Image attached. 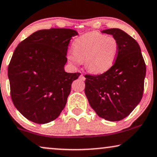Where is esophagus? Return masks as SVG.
I'll list each match as a JSON object with an SVG mask.
<instances>
[{
    "instance_id": "1",
    "label": "esophagus",
    "mask_w": 157,
    "mask_h": 157,
    "mask_svg": "<svg viewBox=\"0 0 157 157\" xmlns=\"http://www.w3.org/2000/svg\"><path fill=\"white\" fill-rule=\"evenodd\" d=\"M79 78L80 79H81V80H83V81H84L85 79H86V78L84 77V76H83V75H80V76H79Z\"/></svg>"
}]
</instances>
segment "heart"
Instances as JSON below:
<instances>
[{
	"mask_svg": "<svg viewBox=\"0 0 157 157\" xmlns=\"http://www.w3.org/2000/svg\"><path fill=\"white\" fill-rule=\"evenodd\" d=\"M73 48L74 51L68 54L70 61L76 64L85 61V66L89 71L103 74L114 64L119 46L113 36L92 31L77 38Z\"/></svg>",
	"mask_w": 157,
	"mask_h": 157,
	"instance_id": "obj_1",
	"label": "heart"
}]
</instances>
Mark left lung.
Returning a JSON list of instances; mask_svg holds the SVG:
<instances>
[{
	"instance_id": "obj_1",
	"label": "left lung",
	"mask_w": 157,
	"mask_h": 157,
	"mask_svg": "<svg viewBox=\"0 0 157 157\" xmlns=\"http://www.w3.org/2000/svg\"><path fill=\"white\" fill-rule=\"evenodd\" d=\"M119 42L114 64L99 75H85V94L91 108L101 118L118 121L128 117L142 98L146 64L135 39L124 31H102Z\"/></svg>"
}]
</instances>
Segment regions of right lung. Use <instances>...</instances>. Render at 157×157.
Wrapping results in <instances>:
<instances>
[{"instance_id":"add662e5","label":"right lung","mask_w":157,"mask_h":157,"mask_svg":"<svg viewBox=\"0 0 157 157\" xmlns=\"http://www.w3.org/2000/svg\"><path fill=\"white\" fill-rule=\"evenodd\" d=\"M77 31L40 30L15 49L8 68L10 96L23 117L37 124L52 121L65 107L80 73H66L68 46Z\"/></svg>"}]
</instances>
